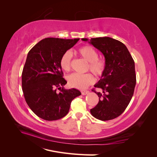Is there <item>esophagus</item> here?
I'll list each match as a JSON object with an SVG mask.
<instances>
[{"label":"esophagus","instance_id":"1","mask_svg":"<svg viewBox=\"0 0 157 157\" xmlns=\"http://www.w3.org/2000/svg\"><path fill=\"white\" fill-rule=\"evenodd\" d=\"M81 93L82 95H86L87 94L89 93V91H88V90H82Z\"/></svg>","mask_w":157,"mask_h":157}]
</instances>
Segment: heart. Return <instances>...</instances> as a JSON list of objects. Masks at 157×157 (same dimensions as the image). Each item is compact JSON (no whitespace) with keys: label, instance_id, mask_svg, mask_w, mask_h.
<instances>
[{"label":"heart","instance_id":"obj_1","mask_svg":"<svg viewBox=\"0 0 157 157\" xmlns=\"http://www.w3.org/2000/svg\"><path fill=\"white\" fill-rule=\"evenodd\" d=\"M77 52L82 58L88 62L87 69L90 70L97 77H101L105 69V62L98 58L97 51L90 46H84L78 49ZM72 54L67 51L61 56L59 59V65L61 69L69 71L71 67ZM93 76L90 74H71L67 77L69 86L78 89H84L94 82Z\"/></svg>","mask_w":157,"mask_h":157}]
</instances>
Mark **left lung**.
<instances>
[{"instance_id":"8db88e82","label":"left lung","mask_w":157,"mask_h":157,"mask_svg":"<svg viewBox=\"0 0 157 157\" xmlns=\"http://www.w3.org/2000/svg\"><path fill=\"white\" fill-rule=\"evenodd\" d=\"M88 41L105 57V69L94 85L102 92L92 91L99 98L97 105L90 109L92 115L101 121L120 116L129 104L136 84L135 63L126 46L110 37L93 38Z\"/></svg>"}]
</instances>
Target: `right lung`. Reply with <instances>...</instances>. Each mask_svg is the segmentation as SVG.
<instances>
[{
    "mask_svg": "<svg viewBox=\"0 0 157 157\" xmlns=\"http://www.w3.org/2000/svg\"><path fill=\"white\" fill-rule=\"evenodd\" d=\"M79 39L46 38L38 42L27 54L21 75L22 90L25 101L36 115L46 121H56L68 113L73 99L79 90L64 89L59 59L64 52ZM59 89L60 92H56Z\"/></svg>",
    "mask_w": 157,
    "mask_h": 157,
    "instance_id": "add662e5",
    "label": "right lung"
}]
</instances>
